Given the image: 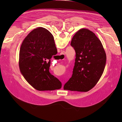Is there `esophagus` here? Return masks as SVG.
Returning a JSON list of instances; mask_svg holds the SVG:
<instances>
[{
    "instance_id": "1",
    "label": "esophagus",
    "mask_w": 122,
    "mask_h": 122,
    "mask_svg": "<svg viewBox=\"0 0 122 122\" xmlns=\"http://www.w3.org/2000/svg\"><path fill=\"white\" fill-rule=\"evenodd\" d=\"M65 54H66V52L64 51L62 52H61V53L60 54L62 57H63V58H64V56H65Z\"/></svg>"
}]
</instances>
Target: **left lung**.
<instances>
[{
	"label": "left lung",
	"instance_id": "1",
	"mask_svg": "<svg viewBox=\"0 0 122 122\" xmlns=\"http://www.w3.org/2000/svg\"><path fill=\"white\" fill-rule=\"evenodd\" d=\"M71 46L76 53L73 74L64 90L87 92L97 84L104 71L107 56L102 43L91 31L79 30Z\"/></svg>",
	"mask_w": 122,
	"mask_h": 122
}]
</instances>
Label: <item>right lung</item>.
I'll return each instance as SVG.
<instances>
[{"instance_id": "1", "label": "right lung", "mask_w": 122, "mask_h": 122, "mask_svg": "<svg viewBox=\"0 0 122 122\" xmlns=\"http://www.w3.org/2000/svg\"><path fill=\"white\" fill-rule=\"evenodd\" d=\"M57 53L54 38L44 28L35 29L23 41L20 49V70L27 82L39 91L60 89L61 82L49 72L50 60Z\"/></svg>"}]
</instances>
